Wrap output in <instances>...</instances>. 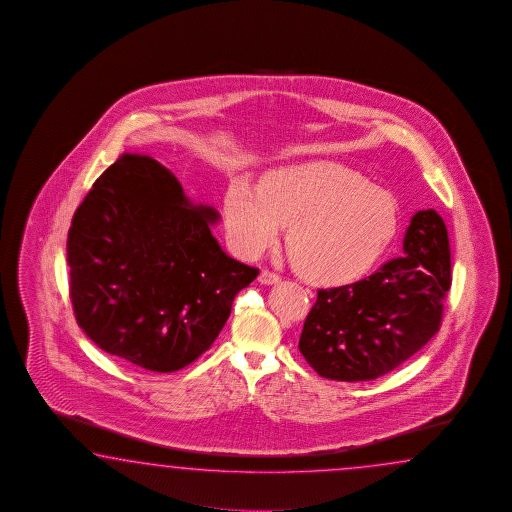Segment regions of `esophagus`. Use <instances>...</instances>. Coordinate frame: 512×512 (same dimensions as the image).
<instances>
[{
    "instance_id": "esophagus-1",
    "label": "esophagus",
    "mask_w": 512,
    "mask_h": 512,
    "mask_svg": "<svg viewBox=\"0 0 512 512\" xmlns=\"http://www.w3.org/2000/svg\"><path fill=\"white\" fill-rule=\"evenodd\" d=\"M258 282L261 285H274V283L280 282V276L276 272L261 271L260 276H258Z\"/></svg>"
}]
</instances>
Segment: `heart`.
I'll list each match as a JSON object with an SVG mask.
<instances>
[{
  "label": "heart",
  "mask_w": 512,
  "mask_h": 512,
  "mask_svg": "<svg viewBox=\"0 0 512 512\" xmlns=\"http://www.w3.org/2000/svg\"><path fill=\"white\" fill-rule=\"evenodd\" d=\"M223 216L232 249L247 260L272 247L289 225L287 252L296 271L329 287L366 276L399 225L390 192L351 168L324 161L271 170L258 188L234 181Z\"/></svg>",
  "instance_id": "1"
}]
</instances>
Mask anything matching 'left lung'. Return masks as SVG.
<instances>
[{"label": "left lung", "mask_w": 512, "mask_h": 512, "mask_svg": "<svg viewBox=\"0 0 512 512\" xmlns=\"http://www.w3.org/2000/svg\"><path fill=\"white\" fill-rule=\"evenodd\" d=\"M403 252L370 278L318 291L298 349L320 377L377 379L439 331L452 278L448 232L434 208L412 216Z\"/></svg>", "instance_id": "8db88e82"}]
</instances>
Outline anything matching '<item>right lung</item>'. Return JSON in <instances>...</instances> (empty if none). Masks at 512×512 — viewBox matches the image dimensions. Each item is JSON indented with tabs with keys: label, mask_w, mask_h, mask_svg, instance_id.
<instances>
[{
	"label": "right lung",
	"mask_w": 512,
	"mask_h": 512,
	"mask_svg": "<svg viewBox=\"0 0 512 512\" xmlns=\"http://www.w3.org/2000/svg\"><path fill=\"white\" fill-rule=\"evenodd\" d=\"M197 205L150 155L122 153L77 208L67 236L71 302L98 348L142 370H181L207 351L258 269L212 236Z\"/></svg>",
	"instance_id": "obj_1"
}]
</instances>
